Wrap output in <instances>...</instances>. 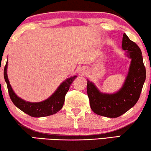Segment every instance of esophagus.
I'll return each instance as SVG.
<instances>
[{
  "label": "esophagus",
  "instance_id": "esophagus-1",
  "mask_svg": "<svg viewBox=\"0 0 151 151\" xmlns=\"http://www.w3.org/2000/svg\"><path fill=\"white\" fill-rule=\"evenodd\" d=\"M79 71L80 73L82 76H86V73H87L86 69L84 68V67H80V68L79 69V71Z\"/></svg>",
  "mask_w": 151,
  "mask_h": 151
}]
</instances>
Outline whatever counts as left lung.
Listing matches in <instances>:
<instances>
[{
    "label": "left lung",
    "instance_id": "8db88e82",
    "mask_svg": "<svg viewBox=\"0 0 151 151\" xmlns=\"http://www.w3.org/2000/svg\"><path fill=\"white\" fill-rule=\"evenodd\" d=\"M122 48L131 58L129 69L123 86L112 94L103 93L87 80V94L92 110L98 115L116 118L125 113L138 101L146 80L142 52L136 43L123 34Z\"/></svg>",
    "mask_w": 151,
    "mask_h": 151
}]
</instances>
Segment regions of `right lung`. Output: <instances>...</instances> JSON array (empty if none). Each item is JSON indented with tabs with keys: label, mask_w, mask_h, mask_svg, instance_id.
Here are the masks:
<instances>
[{
	"label": "right lung",
	"mask_w": 151,
	"mask_h": 151,
	"mask_svg": "<svg viewBox=\"0 0 151 151\" xmlns=\"http://www.w3.org/2000/svg\"><path fill=\"white\" fill-rule=\"evenodd\" d=\"M7 65L8 61H6L4 69V78L6 83L11 99L17 108L32 117L47 116L56 114L60 110L64 104L65 95L68 92L71 83L77 78V76H74L73 77L67 78L64 82L61 83L56 91L52 94V95L44 101L35 103L26 101L25 100L17 97L16 94L13 91L6 73Z\"/></svg>",
	"instance_id": "obj_1"
}]
</instances>
